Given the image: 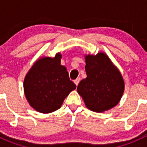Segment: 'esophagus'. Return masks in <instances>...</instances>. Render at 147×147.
I'll return each instance as SVG.
<instances>
[{
    "label": "esophagus",
    "instance_id": "esophagus-1",
    "mask_svg": "<svg viewBox=\"0 0 147 147\" xmlns=\"http://www.w3.org/2000/svg\"><path fill=\"white\" fill-rule=\"evenodd\" d=\"M80 81V78H77L76 80H74V82H75V84H76L77 86H78V84H79Z\"/></svg>",
    "mask_w": 147,
    "mask_h": 147
}]
</instances>
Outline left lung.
Listing matches in <instances>:
<instances>
[{
    "label": "left lung",
    "instance_id": "left-lung-1",
    "mask_svg": "<svg viewBox=\"0 0 147 147\" xmlns=\"http://www.w3.org/2000/svg\"><path fill=\"white\" fill-rule=\"evenodd\" d=\"M87 78L80 81L78 92L87 107L102 112L119 103L124 89L121 73L105 53L85 56Z\"/></svg>",
    "mask_w": 147,
    "mask_h": 147
}]
</instances>
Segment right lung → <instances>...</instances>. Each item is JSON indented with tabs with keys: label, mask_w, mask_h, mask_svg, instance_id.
<instances>
[{
	"label": "right lung",
	"mask_w": 147,
	"mask_h": 147,
	"mask_svg": "<svg viewBox=\"0 0 147 147\" xmlns=\"http://www.w3.org/2000/svg\"><path fill=\"white\" fill-rule=\"evenodd\" d=\"M61 55L43 57L36 62L26 75L24 91L28 102L35 110L50 113L63 105L65 98L76 85L69 80L65 66L60 65Z\"/></svg>",
	"instance_id": "obj_1"
}]
</instances>
